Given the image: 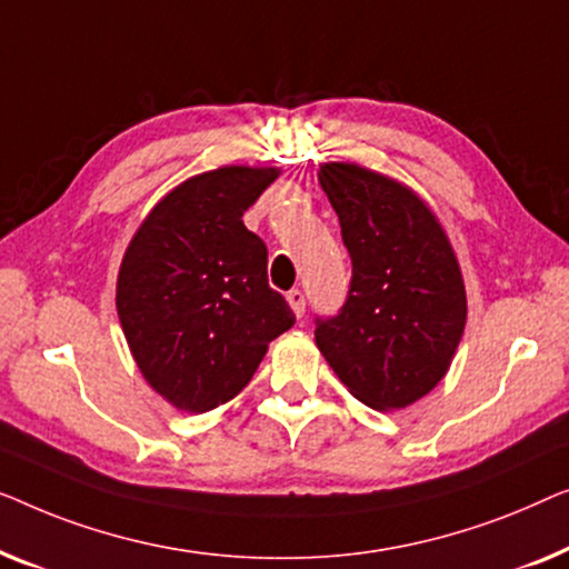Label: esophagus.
I'll return each mask as SVG.
<instances>
[{
	"instance_id": "34e87169",
	"label": "esophagus",
	"mask_w": 569,
	"mask_h": 569,
	"mask_svg": "<svg viewBox=\"0 0 569 569\" xmlns=\"http://www.w3.org/2000/svg\"><path fill=\"white\" fill-rule=\"evenodd\" d=\"M286 301H288V307L293 309V315L301 319L303 309H307V299H303V293L299 291V288H291V291L286 293Z\"/></svg>"
}]
</instances>
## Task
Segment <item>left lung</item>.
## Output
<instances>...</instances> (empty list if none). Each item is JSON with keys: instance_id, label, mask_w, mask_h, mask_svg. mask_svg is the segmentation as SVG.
Here are the masks:
<instances>
[{"instance_id": "obj_1", "label": "left lung", "mask_w": 569, "mask_h": 569, "mask_svg": "<svg viewBox=\"0 0 569 569\" xmlns=\"http://www.w3.org/2000/svg\"><path fill=\"white\" fill-rule=\"evenodd\" d=\"M353 260L340 315L317 319L319 353L350 395L402 410L438 387L467 325L459 260L430 206L389 174L319 164Z\"/></svg>"}]
</instances>
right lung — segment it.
<instances>
[{"label":"right lung","mask_w":569,"mask_h":569,"mask_svg":"<svg viewBox=\"0 0 569 569\" xmlns=\"http://www.w3.org/2000/svg\"><path fill=\"white\" fill-rule=\"evenodd\" d=\"M281 170L227 164L151 208L126 247L116 309L139 371L182 412L234 399L296 317L268 286V250L242 216Z\"/></svg>","instance_id":"obj_1"}]
</instances>
